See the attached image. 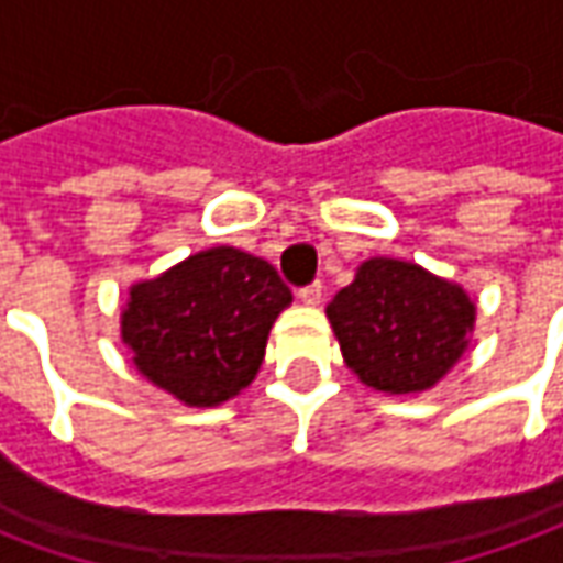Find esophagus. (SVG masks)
<instances>
[{"mask_svg":"<svg viewBox=\"0 0 563 563\" xmlns=\"http://www.w3.org/2000/svg\"><path fill=\"white\" fill-rule=\"evenodd\" d=\"M322 292H325V289H322V283H310V286H305V289L298 292V298H301L307 307H319V301H322Z\"/></svg>","mask_w":563,"mask_h":563,"instance_id":"obj_1","label":"esophagus"}]
</instances>
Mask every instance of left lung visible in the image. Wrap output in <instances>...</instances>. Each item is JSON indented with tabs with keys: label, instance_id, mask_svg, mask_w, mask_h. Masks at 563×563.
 Returning <instances> with one entry per match:
<instances>
[{
	"label": "left lung",
	"instance_id": "1",
	"mask_svg": "<svg viewBox=\"0 0 563 563\" xmlns=\"http://www.w3.org/2000/svg\"><path fill=\"white\" fill-rule=\"evenodd\" d=\"M346 367L383 395L434 389L471 350L476 301L416 262L374 256L325 307Z\"/></svg>",
	"mask_w": 563,
	"mask_h": 563
}]
</instances>
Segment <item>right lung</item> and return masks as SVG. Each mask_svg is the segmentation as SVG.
I'll return each instance as SVG.
<instances>
[{"label":"right lung","instance_id":"add662e5","mask_svg":"<svg viewBox=\"0 0 563 563\" xmlns=\"http://www.w3.org/2000/svg\"><path fill=\"white\" fill-rule=\"evenodd\" d=\"M289 305V286L265 258L210 246L129 286L120 338L141 377L205 410L256 379L271 325Z\"/></svg>","mask_w":563,"mask_h":563}]
</instances>
